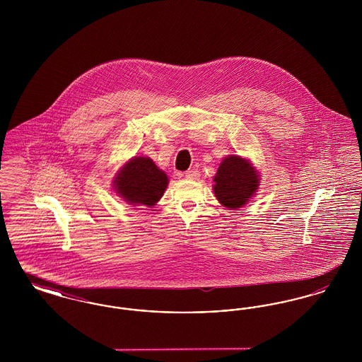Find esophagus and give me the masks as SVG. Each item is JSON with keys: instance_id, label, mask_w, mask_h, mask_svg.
<instances>
[{"instance_id": "1", "label": "esophagus", "mask_w": 362, "mask_h": 362, "mask_svg": "<svg viewBox=\"0 0 362 362\" xmlns=\"http://www.w3.org/2000/svg\"><path fill=\"white\" fill-rule=\"evenodd\" d=\"M186 177L187 179H198L199 177V173L197 170H189L186 173Z\"/></svg>"}]
</instances>
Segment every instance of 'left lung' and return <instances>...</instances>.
<instances>
[{
    "instance_id": "obj_1",
    "label": "left lung",
    "mask_w": 362,
    "mask_h": 362,
    "mask_svg": "<svg viewBox=\"0 0 362 362\" xmlns=\"http://www.w3.org/2000/svg\"><path fill=\"white\" fill-rule=\"evenodd\" d=\"M258 171L250 160L230 155L221 161L213 179V191L223 206L239 209L255 195L259 189Z\"/></svg>"
}]
</instances>
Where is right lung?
I'll use <instances>...</instances> for the list:
<instances>
[{"label":"right lung","instance_id":"1","mask_svg":"<svg viewBox=\"0 0 362 362\" xmlns=\"http://www.w3.org/2000/svg\"><path fill=\"white\" fill-rule=\"evenodd\" d=\"M168 186V176L149 157L130 158L114 177V189L133 206H155Z\"/></svg>","mask_w":362,"mask_h":362}]
</instances>
